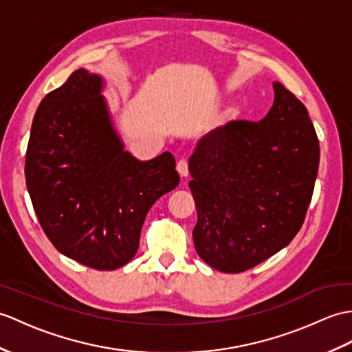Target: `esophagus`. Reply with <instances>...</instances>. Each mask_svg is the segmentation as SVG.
Here are the masks:
<instances>
[{
  "label": "esophagus",
  "instance_id": "1",
  "mask_svg": "<svg viewBox=\"0 0 352 352\" xmlns=\"http://www.w3.org/2000/svg\"><path fill=\"white\" fill-rule=\"evenodd\" d=\"M177 170H178V174L182 175V177L189 175V165H187V162L184 159L177 162Z\"/></svg>",
  "mask_w": 352,
  "mask_h": 352
}]
</instances>
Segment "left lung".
<instances>
[{"mask_svg": "<svg viewBox=\"0 0 352 352\" xmlns=\"http://www.w3.org/2000/svg\"><path fill=\"white\" fill-rule=\"evenodd\" d=\"M259 122L230 121L199 139L189 159L196 253L241 273L292 241L305 222L320 165L306 106L280 82Z\"/></svg>", "mask_w": 352, "mask_h": 352, "instance_id": "1", "label": "left lung"}]
</instances>
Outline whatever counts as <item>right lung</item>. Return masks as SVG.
<instances>
[{"mask_svg": "<svg viewBox=\"0 0 352 352\" xmlns=\"http://www.w3.org/2000/svg\"><path fill=\"white\" fill-rule=\"evenodd\" d=\"M104 79L78 69L38 104L25 179L45 234L60 253L96 270L126 265L146 213L179 183L169 151L138 160L124 150Z\"/></svg>", "mask_w": 352, "mask_h": 352, "instance_id": "1", "label": "right lung"}]
</instances>
